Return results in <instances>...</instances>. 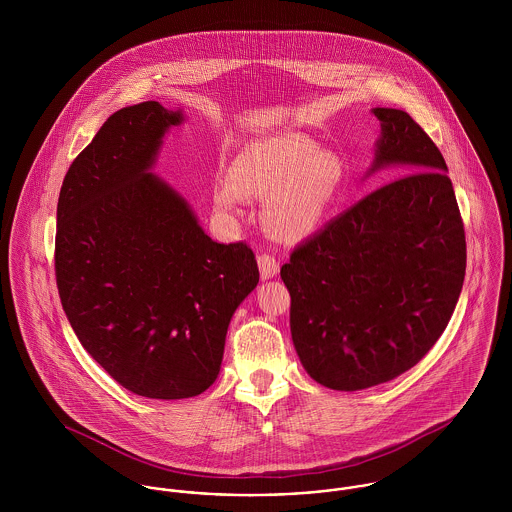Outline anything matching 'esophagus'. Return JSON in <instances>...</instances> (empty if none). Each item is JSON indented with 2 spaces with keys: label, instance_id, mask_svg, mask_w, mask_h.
<instances>
[{
  "label": "esophagus",
  "instance_id": "obj_1",
  "mask_svg": "<svg viewBox=\"0 0 512 512\" xmlns=\"http://www.w3.org/2000/svg\"><path fill=\"white\" fill-rule=\"evenodd\" d=\"M258 268H260L262 280H272V278L278 276V272H280V264H278L276 258L270 256V254H260V256H258Z\"/></svg>",
  "mask_w": 512,
  "mask_h": 512
}]
</instances>
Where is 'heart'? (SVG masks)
Wrapping results in <instances>:
<instances>
[{"mask_svg": "<svg viewBox=\"0 0 512 512\" xmlns=\"http://www.w3.org/2000/svg\"><path fill=\"white\" fill-rule=\"evenodd\" d=\"M347 167L343 157L315 140L284 132L254 140L230 163L228 179L213 187V209L234 217L244 199H268L266 230L286 242L313 234L337 201Z\"/></svg>", "mask_w": 512, "mask_h": 512, "instance_id": "b5f03b06", "label": "heart"}]
</instances>
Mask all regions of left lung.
I'll list each match as a JSON object with an SVG mask.
<instances>
[{"mask_svg": "<svg viewBox=\"0 0 512 512\" xmlns=\"http://www.w3.org/2000/svg\"><path fill=\"white\" fill-rule=\"evenodd\" d=\"M368 175H402L327 222L282 266L293 347L333 390H363L420 363L447 327L465 278V230L447 165L396 108H372Z\"/></svg>", "mask_w": 512, "mask_h": 512, "instance_id": "obj_1", "label": "left lung"}]
</instances>
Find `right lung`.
Here are the masks:
<instances>
[{
	"label": "right lung",
	"mask_w": 512,
	"mask_h": 512,
	"mask_svg": "<svg viewBox=\"0 0 512 512\" xmlns=\"http://www.w3.org/2000/svg\"><path fill=\"white\" fill-rule=\"evenodd\" d=\"M183 120L155 100L114 112L69 167L57 205V288L80 345L118 384L157 400L217 380L228 323L260 280L244 242H215L151 173Z\"/></svg>",
	"instance_id": "add662e5"
}]
</instances>
